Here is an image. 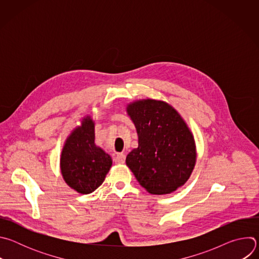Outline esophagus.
Segmentation results:
<instances>
[{"instance_id": "obj_1", "label": "esophagus", "mask_w": 259, "mask_h": 259, "mask_svg": "<svg viewBox=\"0 0 259 259\" xmlns=\"http://www.w3.org/2000/svg\"><path fill=\"white\" fill-rule=\"evenodd\" d=\"M125 160H126V156H125L124 154H118V155L115 157V159H114V161H115L116 164H124V163H125Z\"/></svg>"}]
</instances>
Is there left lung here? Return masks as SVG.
Instances as JSON below:
<instances>
[{
    "instance_id": "8db88e82",
    "label": "left lung",
    "mask_w": 259,
    "mask_h": 259,
    "mask_svg": "<svg viewBox=\"0 0 259 259\" xmlns=\"http://www.w3.org/2000/svg\"><path fill=\"white\" fill-rule=\"evenodd\" d=\"M127 114L138 135V147L128 154L127 166L149 193L165 195L176 191L190 178L197 158L187 123L176 109L161 100L131 102Z\"/></svg>"
}]
</instances>
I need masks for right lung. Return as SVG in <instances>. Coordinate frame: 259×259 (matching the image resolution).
Segmentation results:
<instances>
[{
	"mask_svg": "<svg viewBox=\"0 0 259 259\" xmlns=\"http://www.w3.org/2000/svg\"><path fill=\"white\" fill-rule=\"evenodd\" d=\"M94 140V122L87 116L66 138L61 152L62 177L80 194H91L100 187L113 164L112 158Z\"/></svg>",
	"mask_w": 259,
	"mask_h": 259,
	"instance_id": "right-lung-1",
	"label": "right lung"
}]
</instances>
